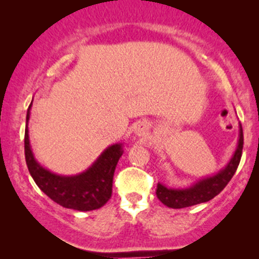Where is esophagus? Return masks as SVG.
I'll return each instance as SVG.
<instances>
[{"label":"esophagus","instance_id":"34e87169","mask_svg":"<svg viewBox=\"0 0 259 259\" xmlns=\"http://www.w3.org/2000/svg\"><path fill=\"white\" fill-rule=\"evenodd\" d=\"M134 132L137 137H145V135L148 134V126L142 122V124H139L137 127H135Z\"/></svg>","mask_w":259,"mask_h":259}]
</instances>
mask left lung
<instances>
[{
    "label": "left lung",
    "instance_id": "8db88e82",
    "mask_svg": "<svg viewBox=\"0 0 259 259\" xmlns=\"http://www.w3.org/2000/svg\"><path fill=\"white\" fill-rule=\"evenodd\" d=\"M243 149V130L239 124V135L237 148L228 163L213 176L204 177L184 188H171L159 182L156 185V197L164 205L173 209L192 207L200 203L209 202L226 188L239 165Z\"/></svg>",
    "mask_w": 259,
    "mask_h": 259
}]
</instances>
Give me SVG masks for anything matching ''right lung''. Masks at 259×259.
I'll list each match as a JSON object with an SVG mask.
<instances>
[{
    "label": "right lung",
    "mask_w": 259,
    "mask_h": 259,
    "mask_svg": "<svg viewBox=\"0 0 259 259\" xmlns=\"http://www.w3.org/2000/svg\"><path fill=\"white\" fill-rule=\"evenodd\" d=\"M32 103L26 115L25 158L28 171L37 187L55 203L69 209L90 211L103 207L113 193L114 171L121 158L122 143H115L104 149L96 160L82 173L62 176L41 165L33 155L28 137V120Z\"/></svg>",
    "instance_id": "obj_1"
}]
</instances>
